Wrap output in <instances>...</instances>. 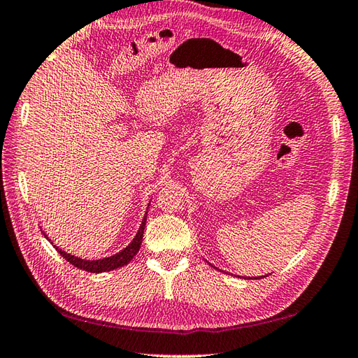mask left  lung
<instances>
[{
    "label": "left lung",
    "mask_w": 358,
    "mask_h": 358,
    "mask_svg": "<svg viewBox=\"0 0 358 358\" xmlns=\"http://www.w3.org/2000/svg\"><path fill=\"white\" fill-rule=\"evenodd\" d=\"M254 279H260V277H254Z\"/></svg>",
    "instance_id": "obj_1"
}]
</instances>
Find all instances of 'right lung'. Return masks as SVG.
Returning <instances> with one entry per match:
<instances>
[{"label":"right lung","mask_w":358,"mask_h":358,"mask_svg":"<svg viewBox=\"0 0 358 358\" xmlns=\"http://www.w3.org/2000/svg\"><path fill=\"white\" fill-rule=\"evenodd\" d=\"M145 222H147V214L144 216V219H142V224L138 229V233H136V236H134V239L129 243V246H125L122 251H119V252L113 254V256H110V257H104V259H99V260H84L81 257H76V256H71V254H67L66 251L59 250L58 246H55V248H57V251L61 254V256L64 257L67 262H70L71 265L79 268V269H84V271H89V273L112 271V269H116V268H121V266L127 265L134 256H136L139 248H141L142 237H144ZM47 239H49V237H47Z\"/></svg>","instance_id":"right-lung-1"}]
</instances>
